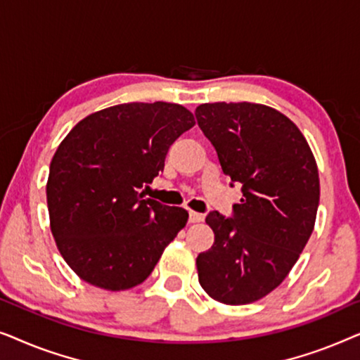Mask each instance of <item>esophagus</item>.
I'll use <instances>...</instances> for the list:
<instances>
[{
  "instance_id": "1",
  "label": "esophagus",
  "mask_w": 360,
  "mask_h": 360,
  "mask_svg": "<svg viewBox=\"0 0 360 360\" xmlns=\"http://www.w3.org/2000/svg\"><path fill=\"white\" fill-rule=\"evenodd\" d=\"M203 219H205V214L196 213V211H190V216H188L190 223H201Z\"/></svg>"
}]
</instances>
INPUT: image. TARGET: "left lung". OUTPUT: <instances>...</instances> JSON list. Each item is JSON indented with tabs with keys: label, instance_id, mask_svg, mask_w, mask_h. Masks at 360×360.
Returning a JSON list of instances; mask_svg holds the SVG:
<instances>
[{
	"label": "left lung",
	"instance_id": "1",
	"mask_svg": "<svg viewBox=\"0 0 360 360\" xmlns=\"http://www.w3.org/2000/svg\"><path fill=\"white\" fill-rule=\"evenodd\" d=\"M195 115L224 175L243 185L233 218L206 216L214 243L196 257L200 285L219 303H254L287 278L313 233L316 160L297 124L270 106L205 103Z\"/></svg>",
	"mask_w": 360,
	"mask_h": 360
}]
</instances>
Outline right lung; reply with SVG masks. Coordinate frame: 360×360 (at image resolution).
<instances>
[{
  "instance_id": "right-lung-1",
  "label": "right lung",
  "mask_w": 360,
  "mask_h": 360,
  "mask_svg": "<svg viewBox=\"0 0 360 360\" xmlns=\"http://www.w3.org/2000/svg\"><path fill=\"white\" fill-rule=\"evenodd\" d=\"M195 126L175 103H124L73 126L47 179L51 231L73 272L93 287L121 292L149 277L185 228L184 208L144 200L170 146Z\"/></svg>"
}]
</instances>
